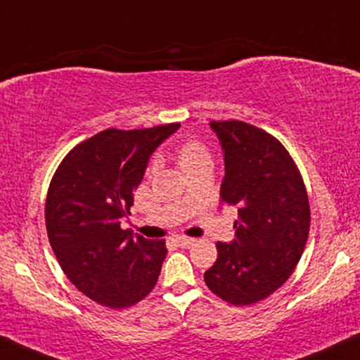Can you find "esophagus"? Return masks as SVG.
Wrapping results in <instances>:
<instances>
[{
	"label": "esophagus",
	"mask_w": 360,
	"mask_h": 360,
	"mask_svg": "<svg viewBox=\"0 0 360 360\" xmlns=\"http://www.w3.org/2000/svg\"><path fill=\"white\" fill-rule=\"evenodd\" d=\"M175 242H176V243H179V245H180V247L187 248V247H192V245H193V243H195V242H197V240H195V238H190V237H184V235H180V237H176V238H175Z\"/></svg>",
	"instance_id": "34e87169"
}]
</instances>
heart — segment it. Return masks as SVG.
I'll return each instance as SVG.
<instances>
[{
  "label": "heart",
  "mask_w": 360,
  "mask_h": 360,
  "mask_svg": "<svg viewBox=\"0 0 360 360\" xmlns=\"http://www.w3.org/2000/svg\"><path fill=\"white\" fill-rule=\"evenodd\" d=\"M176 158H179L180 167L184 170L188 167L198 165V163H210V153L198 141H187V143L181 145Z\"/></svg>",
  "instance_id": "1"
}]
</instances>
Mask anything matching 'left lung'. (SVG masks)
Returning <instances> with one entry per match:
<instances>
[{"label":"left lung","mask_w":360,"mask_h":360,"mask_svg":"<svg viewBox=\"0 0 360 360\" xmlns=\"http://www.w3.org/2000/svg\"><path fill=\"white\" fill-rule=\"evenodd\" d=\"M224 150L220 200L238 208L235 238L217 242L207 287L233 305L264 300L290 277L309 237L310 208L300 172L281 141L254 125L210 122Z\"/></svg>","instance_id":"1"}]
</instances>
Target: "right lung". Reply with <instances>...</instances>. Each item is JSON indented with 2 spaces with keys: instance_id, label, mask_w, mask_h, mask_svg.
<instances>
[{
  "instance_id": "1",
  "label": "right lung",
  "mask_w": 360,
  "mask_h": 360,
  "mask_svg": "<svg viewBox=\"0 0 360 360\" xmlns=\"http://www.w3.org/2000/svg\"><path fill=\"white\" fill-rule=\"evenodd\" d=\"M179 128H108L75 146L53 175L44 205L50 245L70 282L105 307H130L158 281L165 240L120 225L152 153Z\"/></svg>"
}]
</instances>
